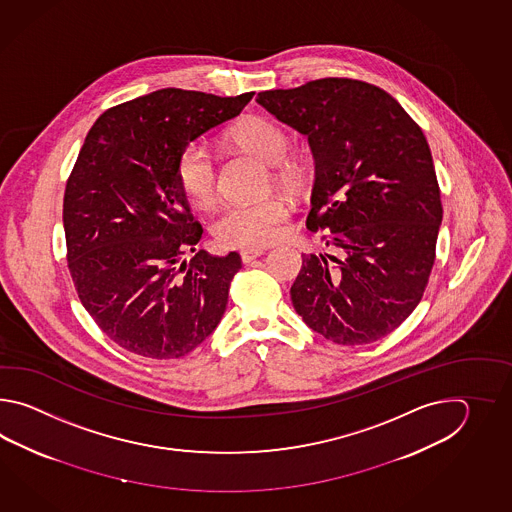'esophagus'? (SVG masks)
<instances>
[{
  "mask_svg": "<svg viewBox=\"0 0 512 512\" xmlns=\"http://www.w3.org/2000/svg\"><path fill=\"white\" fill-rule=\"evenodd\" d=\"M261 254H263L261 249H247V251H241V261H243V263H251L252 260L260 258Z\"/></svg>",
  "mask_w": 512,
  "mask_h": 512,
  "instance_id": "1",
  "label": "esophagus"
}]
</instances>
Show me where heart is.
Segmentation results:
<instances>
[{
  "instance_id": "1",
  "label": "heart",
  "mask_w": 512,
  "mask_h": 512,
  "mask_svg": "<svg viewBox=\"0 0 512 512\" xmlns=\"http://www.w3.org/2000/svg\"><path fill=\"white\" fill-rule=\"evenodd\" d=\"M230 141L254 153L267 164H278L274 177L287 186H296L302 170L296 163H285L291 139L280 124L265 117L243 120L230 131ZM175 177L186 201L207 208L218 196V166L214 153L203 142H188L177 155ZM289 219V207L283 199L269 197L256 203L227 205L212 223V234L227 249H260L282 236Z\"/></svg>"
}]
</instances>
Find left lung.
<instances>
[{
	"mask_svg": "<svg viewBox=\"0 0 512 512\" xmlns=\"http://www.w3.org/2000/svg\"><path fill=\"white\" fill-rule=\"evenodd\" d=\"M256 100L307 135L315 155L305 225L329 230L333 254L302 256L291 287L296 313L342 346L390 335L423 298L443 219L425 133L390 93L355 78Z\"/></svg>",
	"mask_w": 512,
	"mask_h": 512,
	"instance_id": "obj_1",
	"label": "left lung"
}]
</instances>
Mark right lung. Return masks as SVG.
Returning <instances> with one entry per match:
<instances>
[{
  "label": "right lung",
  "mask_w": 512,
  "mask_h": 512,
  "mask_svg": "<svg viewBox=\"0 0 512 512\" xmlns=\"http://www.w3.org/2000/svg\"><path fill=\"white\" fill-rule=\"evenodd\" d=\"M252 97L166 87L109 108L87 133L64 194L67 267L87 313L120 348L179 359L218 327L240 254L196 251L203 229L175 161Z\"/></svg>",
  "instance_id": "add662e5"
}]
</instances>
